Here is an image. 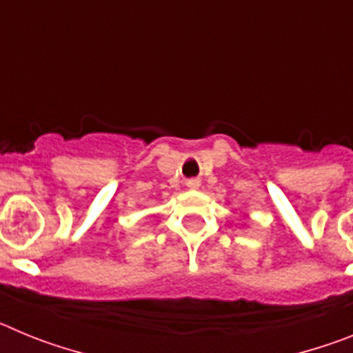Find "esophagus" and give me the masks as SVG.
Returning a JSON list of instances; mask_svg holds the SVG:
<instances>
[{
	"label": "esophagus",
	"instance_id": "1",
	"mask_svg": "<svg viewBox=\"0 0 353 353\" xmlns=\"http://www.w3.org/2000/svg\"><path fill=\"white\" fill-rule=\"evenodd\" d=\"M187 187H191V189H198L199 182L198 180H189V182H187Z\"/></svg>",
	"mask_w": 353,
	"mask_h": 353
}]
</instances>
